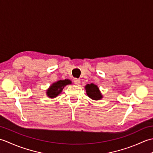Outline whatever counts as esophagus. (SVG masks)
<instances>
[{"label":"esophagus","instance_id":"esophagus-1","mask_svg":"<svg viewBox=\"0 0 153 153\" xmlns=\"http://www.w3.org/2000/svg\"><path fill=\"white\" fill-rule=\"evenodd\" d=\"M74 83L76 84V85H79V84L80 83V79H77V78H75L74 79Z\"/></svg>","mask_w":153,"mask_h":153}]
</instances>
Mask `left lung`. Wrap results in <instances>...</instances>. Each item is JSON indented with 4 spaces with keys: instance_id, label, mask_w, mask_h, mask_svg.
I'll return each instance as SVG.
<instances>
[{
    "instance_id": "1",
    "label": "left lung",
    "mask_w": 153,
    "mask_h": 153,
    "mask_svg": "<svg viewBox=\"0 0 153 153\" xmlns=\"http://www.w3.org/2000/svg\"><path fill=\"white\" fill-rule=\"evenodd\" d=\"M85 89L86 90L87 96L91 99L98 100L102 98V95L100 91L98 86L95 85V84H87V85H85Z\"/></svg>"
}]
</instances>
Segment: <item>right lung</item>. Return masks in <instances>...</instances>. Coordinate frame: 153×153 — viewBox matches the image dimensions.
I'll use <instances>...</instances> for the list:
<instances>
[{
  "label": "right lung",
  "mask_w": 153,
  "mask_h": 153,
  "mask_svg": "<svg viewBox=\"0 0 153 153\" xmlns=\"http://www.w3.org/2000/svg\"><path fill=\"white\" fill-rule=\"evenodd\" d=\"M69 84H71V82L68 79L59 80L56 82L53 83L47 90L46 93L47 97L50 98H55L62 91L64 87Z\"/></svg>",
  "instance_id": "right-lung-1"
}]
</instances>
